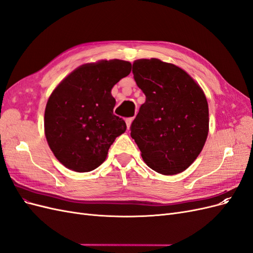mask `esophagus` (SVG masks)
Returning a JSON list of instances; mask_svg holds the SVG:
<instances>
[{"mask_svg":"<svg viewBox=\"0 0 253 253\" xmlns=\"http://www.w3.org/2000/svg\"><path fill=\"white\" fill-rule=\"evenodd\" d=\"M132 122H133V118H126V124L127 128H129V126H131Z\"/></svg>","mask_w":253,"mask_h":253,"instance_id":"obj_1","label":"esophagus"}]
</instances>
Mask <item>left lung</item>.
I'll use <instances>...</instances> for the list:
<instances>
[{
	"label": "left lung",
	"mask_w": 253,
	"mask_h": 253,
	"mask_svg": "<svg viewBox=\"0 0 253 253\" xmlns=\"http://www.w3.org/2000/svg\"><path fill=\"white\" fill-rule=\"evenodd\" d=\"M131 67L145 95L131 126L142 159L164 175L185 171L200 155L209 132L202 87L180 67L155 58L136 60Z\"/></svg>",
	"instance_id": "8db88e82"
}]
</instances>
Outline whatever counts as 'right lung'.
Wrapping results in <instances>:
<instances>
[{"mask_svg":"<svg viewBox=\"0 0 253 253\" xmlns=\"http://www.w3.org/2000/svg\"><path fill=\"white\" fill-rule=\"evenodd\" d=\"M131 73L124 60H101L76 68L53 89L44 114V132L53 155L67 169L89 172L100 166L112 143L126 132L114 115L113 86Z\"/></svg>","mask_w":253,"mask_h":253,"instance_id":"1","label":"right lung"}]
</instances>
